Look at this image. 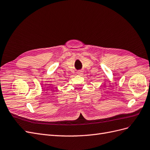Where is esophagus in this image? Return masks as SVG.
<instances>
[{
    "mask_svg": "<svg viewBox=\"0 0 150 150\" xmlns=\"http://www.w3.org/2000/svg\"><path fill=\"white\" fill-rule=\"evenodd\" d=\"M77 74L79 75H82L83 74V71H81V70L78 71H77Z\"/></svg>",
    "mask_w": 150,
    "mask_h": 150,
    "instance_id": "34e87169",
    "label": "esophagus"
}]
</instances>
